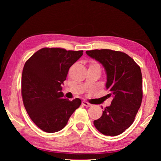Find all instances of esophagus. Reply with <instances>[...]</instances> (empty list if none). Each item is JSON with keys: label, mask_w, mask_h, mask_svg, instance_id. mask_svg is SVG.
I'll return each mask as SVG.
<instances>
[{"label": "esophagus", "mask_w": 161, "mask_h": 161, "mask_svg": "<svg viewBox=\"0 0 161 161\" xmlns=\"http://www.w3.org/2000/svg\"><path fill=\"white\" fill-rule=\"evenodd\" d=\"M82 104H83V105H84V106H86V107H90V106H92V105L90 104L89 103L86 102V101H83Z\"/></svg>", "instance_id": "esophagus-1"}]
</instances>
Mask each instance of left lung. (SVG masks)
<instances>
[{
  "instance_id": "left-lung-1",
  "label": "left lung",
  "mask_w": 161,
  "mask_h": 161,
  "mask_svg": "<svg viewBox=\"0 0 161 161\" xmlns=\"http://www.w3.org/2000/svg\"><path fill=\"white\" fill-rule=\"evenodd\" d=\"M86 54L102 64L107 75L106 89L111 104L94 125L101 133L115 136L133 124L142 101L140 67L125 53L108 49L87 50Z\"/></svg>"
}]
</instances>
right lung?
I'll use <instances>...</instances> for the list:
<instances>
[{"label": "right lung", "mask_w": 161, "mask_h": 161, "mask_svg": "<svg viewBox=\"0 0 161 161\" xmlns=\"http://www.w3.org/2000/svg\"><path fill=\"white\" fill-rule=\"evenodd\" d=\"M83 52L45 47L24 65L21 80L23 104L31 119L42 130L56 133L62 130L80 105V99H64L61 91L69 69Z\"/></svg>", "instance_id": "1"}]
</instances>
